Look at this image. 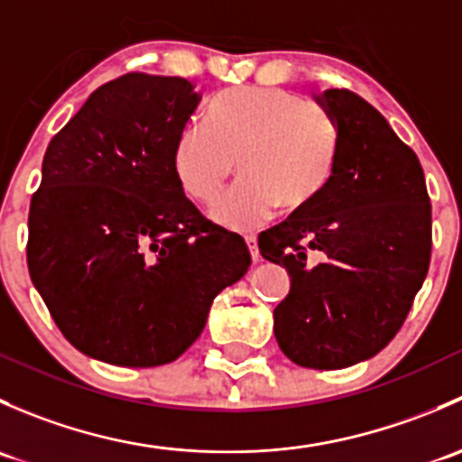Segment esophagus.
<instances>
[{
    "mask_svg": "<svg viewBox=\"0 0 462 462\" xmlns=\"http://www.w3.org/2000/svg\"><path fill=\"white\" fill-rule=\"evenodd\" d=\"M245 244H248L250 254H253V261H254V263H257V261L261 259L259 257V248H257V236H254V235H245Z\"/></svg>",
    "mask_w": 462,
    "mask_h": 462,
    "instance_id": "34e87169",
    "label": "esophagus"
}]
</instances>
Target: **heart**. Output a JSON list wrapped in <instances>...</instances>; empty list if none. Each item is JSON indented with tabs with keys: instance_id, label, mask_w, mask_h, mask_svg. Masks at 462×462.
<instances>
[{
	"instance_id": "obj_1",
	"label": "heart",
	"mask_w": 462,
	"mask_h": 462,
	"mask_svg": "<svg viewBox=\"0 0 462 462\" xmlns=\"http://www.w3.org/2000/svg\"><path fill=\"white\" fill-rule=\"evenodd\" d=\"M337 134L318 106L283 88L248 87L226 93L205 123L180 129L174 174L197 203L218 199L239 161L244 179L212 208L227 230H250L283 209L309 205L333 174Z\"/></svg>"
}]
</instances>
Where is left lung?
<instances>
[{"instance_id": "obj_1", "label": "left lung", "mask_w": 462, "mask_h": 462, "mask_svg": "<svg viewBox=\"0 0 462 462\" xmlns=\"http://www.w3.org/2000/svg\"><path fill=\"white\" fill-rule=\"evenodd\" d=\"M315 100L337 134L333 174L261 232L259 253L291 274L274 309L279 348L306 369H344L380 353L407 319L430 270L431 203L420 161L375 106L348 88Z\"/></svg>"}]
</instances>
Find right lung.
Instances as JSON below:
<instances>
[{"instance_id": "right-lung-1", "label": "right lung", "mask_w": 462, "mask_h": 462, "mask_svg": "<svg viewBox=\"0 0 462 462\" xmlns=\"http://www.w3.org/2000/svg\"><path fill=\"white\" fill-rule=\"evenodd\" d=\"M201 93L127 73L88 96L49 143L26 261L64 337L88 357L158 366L183 356L250 250L185 197L174 144Z\"/></svg>"}]
</instances>
